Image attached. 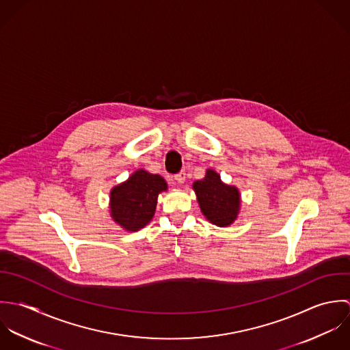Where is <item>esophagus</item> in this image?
I'll return each mask as SVG.
<instances>
[{
    "mask_svg": "<svg viewBox=\"0 0 350 350\" xmlns=\"http://www.w3.org/2000/svg\"><path fill=\"white\" fill-rule=\"evenodd\" d=\"M174 178H176V181H177L178 184H184V181H185V172L181 170L180 173H177V174L174 176Z\"/></svg>",
    "mask_w": 350,
    "mask_h": 350,
    "instance_id": "esophagus-1",
    "label": "esophagus"
}]
</instances>
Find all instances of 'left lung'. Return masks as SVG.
Listing matches in <instances>:
<instances>
[{"label":"left lung","mask_w":350,"mask_h":350,"mask_svg":"<svg viewBox=\"0 0 350 350\" xmlns=\"http://www.w3.org/2000/svg\"><path fill=\"white\" fill-rule=\"evenodd\" d=\"M202 212L211 223L224 227L231 224L239 211V192L221 183L220 176L208 169L206 177L193 183Z\"/></svg>","instance_id":"obj_1"}]
</instances>
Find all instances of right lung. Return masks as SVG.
I'll return each instance as SVG.
<instances>
[{
	"mask_svg": "<svg viewBox=\"0 0 350 350\" xmlns=\"http://www.w3.org/2000/svg\"><path fill=\"white\" fill-rule=\"evenodd\" d=\"M166 181L159 174L140 169L126 183L111 192V215L129 231H137L154 216L158 195L166 191Z\"/></svg>",
	"mask_w": 350,
	"mask_h": 350,
	"instance_id": "1",
	"label": "right lung"
}]
</instances>
